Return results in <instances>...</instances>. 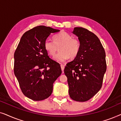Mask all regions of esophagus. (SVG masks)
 <instances>
[{
	"label": "esophagus",
	"mask_w": 121,
	"mask_h": 121,
	"mask_svg": "<svg viewBox=\"0 0 121 121\" xmlns=\"http://www.w3.org/2000/svg\"><path fill=\"white\" fill-rule=\"evenodd\" d=\"M60 67H61V69H62V72H63L64 71V65H63V64H60Z\"/></svg>",
	"instance_id": "1"
}]
</instances>
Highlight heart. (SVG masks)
Masks as SVG:
<instances>
[{"mask_svg":"<svg viewBox=\"0 0 121 121\" xmlns=\"http://www.w3.org/2000/svg\"><path fill=\"white\" fill-rule=\"evenodd\" d=\"M53 42L46 40L44 43V49L51 56H54L59 47V52L53 57L56 61L63 62L70 58H74L79 53L80 41L77 38L65 32H61L53 38Z\"/></svg>","mask_w":121,"mask_h":121,"instance_id":"b5f03b06","label":"heart"}]
</instances>
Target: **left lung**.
I'll return each mask as SVG.
<instances>
[{"mask_svg": "<svg viewBox=\"0 0 121 121\" xmlns=\"http://www.w3.org/2000/svg\"><path fill=\"white\" fill-rule=\"evenodd\" d=\"M78 37L79 53L64 68L70 98L79 102L90 100L101 88L106 71L105 49L94 33L82 27L72 32Z\"/></svg>", "mask_w": 121, "mask_h": 121, "instance_id": "8db88e82", "label": "left lung"}]
</instances>
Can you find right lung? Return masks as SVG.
I'll return each instance as SVG.
<instances>
[{
    "instance_id": "right-lung-1",
    "label": "right lung",
    "mask_w": 121,
    "mask_h": 121,
    "mask_svg": "<svg viewBox=\"0 0 121 121\" xmlns=\"http://www.w3.org/2000/svg\"><path fill=\"white\" fill-rule=\"evenodd\" d=\"M60 31L39 26L26 31L14 53V74L22 93L34 101L47 99L53 84L62 74L58 63L48 56L44 43L51 34Z\"/></svg>"
}]
</instances>
